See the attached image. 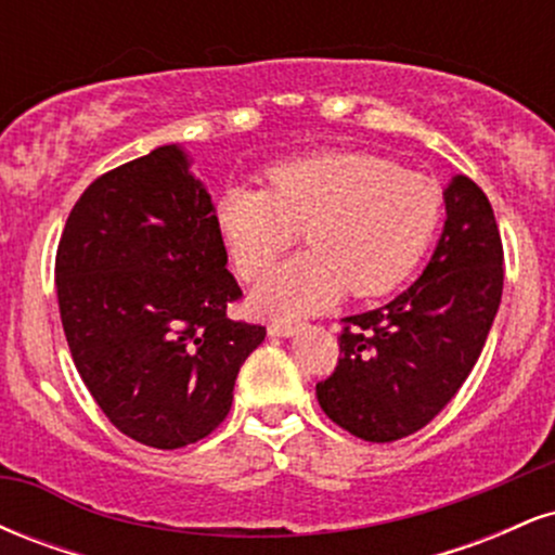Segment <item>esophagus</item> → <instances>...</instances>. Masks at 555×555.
I'll use <instances>...</instances> for the list:
<instances>
[{
  "label": "esophagus",
  "mask_w": 555,
  "mask_h": 555,
  "mask_svg": "<svg viewBox=\"0 0 555 555\" xmlns=\"http://www.w3.org/2000/svg\"><path fill=\"white\" fill-rule=\"evenodd\" d=\"M297 331H299V323H292V321H273L269 326V334L282 336V339H289V336H295Z\"/></svg>",
  "instance_id": "esophagus-1"
}]
</instances>
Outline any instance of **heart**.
Masks as SVG:
<instances>
[{
    "mask_svg": "<svg viewBox=\"0 0 555 555\" xmlns=\"http://www.w3.org/2000/svg\"><path fill=\"white\" fill-rule=\"evenodd\" d=\"M266 180L269 188L227 184L216 201V227L245 279L263 271L305 227L310 250L273 266L253 286V308L271 318L318 313L344 289L352 297L397 289L441 224V188L373 154L289 158L273 164Z\"/></svg>",
    "mask_w": 555,
    "mask_h": 555,
    "instance_id": "1",
    "label": "heart"
}]
</instances>
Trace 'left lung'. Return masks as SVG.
Listing matches in <instances>:
<instances>
[{
  "label": "left lung",
  "mask_w": 555,
  "mask_h": 555,
  "mask_svg": "<svg viewBox=\"0 0 555 555\" xmlns=\"http://www.w3.org/2000/svg\"><path fill=\"white\" fill-rule=\"evenodd\" d=\"M446 224L430 263L378 310L344 318L339 365L315 386L321 410L371 443L430 423L473 373L503 292L493 208L469 177L443 190Z\"/></svg>",
  "instance_id": "obj_1"
}]
</instances>
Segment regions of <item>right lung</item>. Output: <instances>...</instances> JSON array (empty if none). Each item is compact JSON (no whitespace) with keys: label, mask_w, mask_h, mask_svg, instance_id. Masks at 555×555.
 I'll list each match as a JSON object with an SVG mask.
<instances>
[{"label":"right lung","mask_w":555,"mask_h":555,"mask_svg":"<svg viewBox=\"0 0 555 555\" xmlns=\"http://www.w3.org/2000/svg\"><path fill=\"white\" fill-rule=\"evenodd\" d=\"M54 273L75 367L114 428L154 449L219 428L266 328L227 318L242 289L211 195L180 145L88 184Z\"/></svg>","instance_id":"obj_1"}]
</instances>
